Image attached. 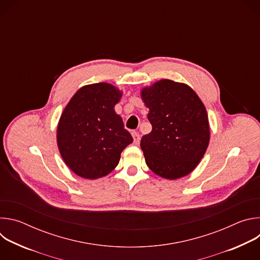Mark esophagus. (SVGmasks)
Returning <instances> with one entry per match:
<instances>
[{"mask_svg":"<svg viewBox=\"0 0 260 260\" xmlns=\"http://www.w3.org/2000/svg\"><path fill=\"white\" fill-rule=\"evenodd\" d=\"M132 136H133V139H134V143L135 144H139L140 140H141V136L138 133H133Z\"/></svg>","mask_w":260,"mask_h":260,"instance_id":"1","label":"esophagus"}]
</instances>
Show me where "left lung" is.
I'll list each match as a JSON object with an SVG mask.
<instances>
[{
	"instance_id": "1",
	"label": "left lung",
	"mask_w": 260,
	"mask_h": 260,
	"mask_svg": "<svg viewBox=\"0 0 260 260\" xmlns=\"http://www.w3.org/2000/svg\"><path fill=\"white\" fill-rule=\"evenodd\" d=\"M149 109L150 134L143 136L145 161L157 176L176 180L190 174L204 157L210 142L205 105L187 84L161 79L141 89Z\"/></svg>"
}]
</instances>
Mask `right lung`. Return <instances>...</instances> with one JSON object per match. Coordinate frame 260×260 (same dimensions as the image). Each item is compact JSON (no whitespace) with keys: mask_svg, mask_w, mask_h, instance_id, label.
<instances>
[{"mask_svg":"<svg viewBox=\"0 0 260 260\" xmlns=\"http://www.w3.org/2000/svg\"><path fill=\"white\" fill-rule=\"evenodd\" d=\"M121 96L112 84L93 83L79 88L64 107L57 124V147L64 164L79 177L107 176L133 143L114 109Z\"/></svg>","mask_w":260,"mask_h":260,"instance_id":"1","label":"right lung"}]
</instances>
